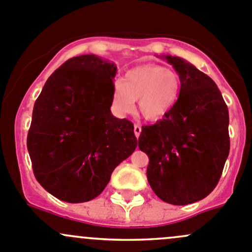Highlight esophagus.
<instances>
[{"label":"esophagus","mask_w":252,"mask_h":252,"mask_svg":"<svg viewBox=\"0 0 252 252\" xmlns=\"http://www.w3.org/2000/svg\"><path fill=\"white\" fill-rule=\"evenodd\" d=\"M133 132H134V134H136V137L137 138H138L139 137V134H141V132H142V127H141V125H134L133 126Z\"/></svg>","instance_id":"obj_1"}]
</instances>
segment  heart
<instances>
[{"mask_svg":"<svg viewBox=\"0 0 252 252\" xmlns=\"http://www.w3.org/2000/svg\"><path fill=\"white\" fill-rule=\"evenodd\" d=\"M181 91L179 74L159 64H142L127 71L123 84L113 88V105L119 113H131L134 101L148 121L165 118L178 103Z\"/></svg>","mask_w":252,"mask_h":252,"instance_id":"1","label":"heart"}]
</instances>
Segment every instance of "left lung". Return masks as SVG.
<instances>
[{
	"instance_id": "8db88e82",
	"label": "left lung",
	"mask_w": 252,
	"mask_h": 252,
	"mask_svg": "<svg viewBox=\"0 0 252 252\" xmlns=\"http://www.w3.org/2000/svg\"><path fill=\"white\" fill-rule=\"evenodd\" d=\"M181 81L178 103L154 125L142 126L138 147L148 156L147 179L164 202L184 206L208 196L228 158V106L213 79L193 64L164 56Z\"/></svg>"
}]
</instances>
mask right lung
Listing matches in <instances>:
<instances>
[{"instance_id":"1","label":"right lung","mask_w":252,"mask_h":252,"mask_svg":"<svg viewBox=\"0 0 252 252\" xmlns=\"http://www.w3.org/2000/svg\"><path fill=\"white\" fill-rule=\"evenodd\" d=\"M115 76V63L101 57H72L34 104L27 147L38 183L59 200L95 198L136 149L133 124L110 111Z\"/></svg>"}]
</instances>
